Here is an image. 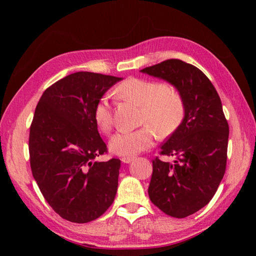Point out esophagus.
<instances>
[{
	"instance_id": "esophagus-1",
	"label": "esophagus",
	"mask_w": 256,
	"mask_h": 256,
	"mask_svg": "<svg viewBox=\"0 0 256 256\" xmlns=\"http://www.w3.org/2000/svg\"><path fill=\"white\" fill-rule=\"evenodd\" d=\"M133 160H134V157H123L122 158V162L124 164H130L131 162H133Z\"/></svg>"
}]
</instances>
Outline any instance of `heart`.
Here are the masks:
<instances>
[{"label": "heart", "mask_w": 256, "mask_h": 256, "mask_svg": "<svg viewBox=\"0 0 256 256\" xmlns=\"http://www.w3.org/2000/svg\"><path fill=\"white\" fill-rule=\"evenodd\" d=\"M124 100L141 106L140 123L144 128L130 132H118L110 140L114 154L132 157L150 149L154 142V129L160 136H170L180 126L184 118V100L178 90L166 84L128 78L115 89ZM94 118L98 128L108 133L112 128V112L106 97L99 99L94 108Z\"/></svg>", "instance_id": "b5f03b06"}]
</instances>
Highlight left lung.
I'll list each match as a JSON object with an SVG mask.
<instances>
[{
  "label": "left lung",
  "mask_w": 256,
  "mask_h": 256,
  "mask_svg": "<svg viewBox=\"0 0 256 256\" xmlns=\"http://www.w3.org/2000/svg\"><path fill=\"white\" fill-rule=\"evenodd\" d=\"M141 72L167 81L183 97L184 118L160 146V154L176 160H154L148 193L164 214L185 218L210 202L226 170L229 126L222 100L204 73L180 60Z\"/></svg>",
  "instance_id": "obj_1"
}]
</instances>
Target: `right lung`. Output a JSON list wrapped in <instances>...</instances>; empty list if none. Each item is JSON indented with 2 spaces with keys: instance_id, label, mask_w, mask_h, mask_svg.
Wrapping results in <instances>:
<instances>
[{
  "instance_id": "add662e5",
  "label": "right lung",
  "mask_w": 256,
  "mask_h": 256,
  "mask_svg": "<svg viewBox=\"0 0 256 256\" xmlns=\"http://www.w3.org/2000/svg\"><path fill=\"white\" fill-rule=\"evenodd\" d=\"M122 78L76 72L47 88L29 134L32 176L42 196L63 219L86 224L114 202L120 160L97 162L107 152L94 108Z\"/></svg>"
}]
</instances>
